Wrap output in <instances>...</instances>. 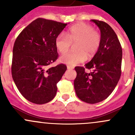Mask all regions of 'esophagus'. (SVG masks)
Masks as SVG:
<instances>
[{"instance_id": "obj_1", "label": "esophagus", "mask_w": 135, "mask_h": 135, "mask_svg": "<svg viewBox=\"0 0 135 135\" xmlns=\"http://www.w3.org/2000/svg\"><path fill=\"white\" fill-rule=\"evenodd\" d=\"M67 69H69V70H72V69H73V67L70 66H67Z\"/></svg>"}]
</instances>
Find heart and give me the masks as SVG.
<instances>
[{
  "label": "heart",
  "mask_w": 135,
  "mask_h": 135,
  "mask_svg": "<svg viewBox=\"0 0 135 135\" xmlns=\"http://www.w3.org/2000/svg\"><path fill=\"white\" fill-rule=\"evenodd\" d=\"M101 42L100 33L90 25L84 23L73 26L66 32L60 33L55 39V46L61 54L69 50L72 43L76 44V51L63 54L60 61L69 66H74L90 58L97 51Z\"/></svg>",
  "instance_id": "heart-1"
}]
</instances>
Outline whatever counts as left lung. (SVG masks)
I'll list each match as a JSON object with an SVG mask.
<instances>
[{"label":"left lung","mask_w":135,"mask_h":135,"mask_svg":"<svg viewBox=\"0 0 135 135\" xmlns=\"http://www.w3.org/2000/svg\"><path fill=\"white\" fill-rule=\"evenodd\" d=\"M100 31L97 52L85 66H76L74 85L78 97L95 104L107 99L115 89L122 74V48L116 34L106 22L92 20ZM92 69L88 73L85 69Z\"/></svg>","instance_id":"8db88e82"}]
</instances>
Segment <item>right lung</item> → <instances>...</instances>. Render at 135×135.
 Segmentation results:
<instances>
[{"instance_id": "1", "label": "right lung", "mask_w": 135, "mask_h": 135, "mask_svg": "<svg viewBox=\"0 0 135 135\" xmlns=\"http://www.w3.org/2000/svg\"><path fill=\"white\" fill-rule=\"evenodd\" d=\"M67 23L38 18L25 27L13 47L12 75L17 89L28 101L42 104L51 101L66 66L50 65L58 58L55 39Z\"/></svg>"}]
</instances>
